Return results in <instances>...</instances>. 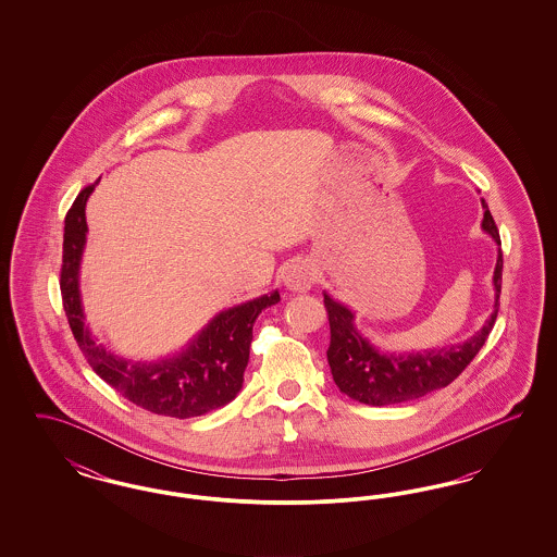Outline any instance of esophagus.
<instances>
[{
	"label": "esophagus",
	"mask_w": 557,
	"mask_h": 557,
	"mask_svg": "<svg viewBox=\"0 0 557 557\" xmlns=\"http://www.w3.org/2000/svg\"><path fill=\"white\" fill-rule=\"evenodd\" d=\"M313 267L307 261H296L286 267L284 271V286L290 292H307L313 284Z\"/></svg>",
	"instance_id": "obj_1"
}]
</instances>
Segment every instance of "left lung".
<instances>
[{
  "label": "left lung",
  "instance_id": "1",
  "mask_svg": "<svg viewBox=\"0 0 557 557\" xmlns=\"http://www.w3.org/2000/svg\"><path fill=\"white\" fill-rule=\"evenodd\" d=\"M482 230L502 246L495 219L488 211V205L482 198ZM502 271L504 255L497 250V265L493 273L495 286V305L486 323L478 330L472 338L459 345L430 348L418 352H382L371 345L370 341L357 330L355 313L330 294L323 292V302L330 319V348L327 363L332 377L341 393L346 397L373 407L397 405L422 398L428 393L441 391L468 368V363L484 346L499 311V294H502Z\"/></svg>",
  "mask_w": 557,
  "mask_h": 557
}]
</instances>
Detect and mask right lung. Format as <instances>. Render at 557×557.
Segmentation results:
<instances>
[{
	"instance_id": "obj_1",
	"label": "right lung",
	"mask_w": 557,
	"mask_h": 557,
	"mask_svg": "<svg viewBox=\"0 0 557 557\" xmlns=\"http://www.w3.org/2000/svg\"><path fill=\"white\" fill-rule=\"evenodd\" d=\"M96 186L98 182L81 189L66 212L60 271L62 305L87 363L123 397L159 416L186 420L225 407L242 388L252 325L261 311L280 302V292H269L221 311L173 357L133 361L114 355L91 336L81 302V257L87 242L85 205Z\"/></svg>"
}]
</instances>
